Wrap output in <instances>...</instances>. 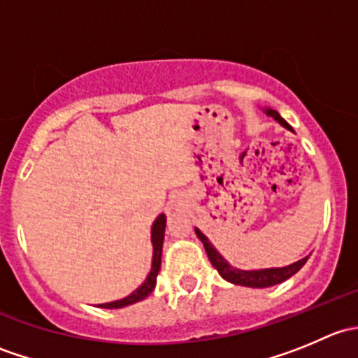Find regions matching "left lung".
<instances>
[{
    "instance_id": "obj_1",
    "label": "left lung",
    "mask_w": 358,
    "mask_h": 358,
    "mask_svg": "<svg viewBox=\"0 0 358 358\" xmlns=\"http://www.w3.org/2000/svg\"><path fill=\"white\" fill-rule=\"evenodd\" d=\"M263 112H265L266 115H270V117L275 119L280 126L291 129V126L287 124L286 119L280 117V114L277 110L270 109V107H263ZM196 236L199 237L201 243L204 244V249H206V252H208V258H209V262H211V265L218 270V273L223 277V279L229 280V282H232V284H236V286L258 287V289H262V287L275 286V284L284 282V280H287L289 277L294 275V273L298 272L303 265H305L306 259H308V256H305V258L298 259V262L291 263V265L280 266V268L243 270V268H237V266L230 265V263L227 262L222 255H220L218 249L213 246L211 241H209L199 229H196Z\"/></svg>"
}]
</instances>
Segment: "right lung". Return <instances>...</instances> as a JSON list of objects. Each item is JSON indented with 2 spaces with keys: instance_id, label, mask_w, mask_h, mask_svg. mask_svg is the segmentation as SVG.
<instances>
[{
  "instance_id": "1",
  "label": "right lung",
  "mask_w": 358,
  "mask_h": 358,
  "mask_svg": "<svg viewBox=\"0 0 358 358\" xmlns=\"http://www.w3.org/2000/svg\"><path fill=\"white\" fill-rule=\"evenodd\" d=\"M164 230H166V215L161 213L152 223V230H150V241H152V265H150V272L147 273L145 280L136 287L131 294H128L126 298L115 299L110 303H102V305H96L99 308H122V306L133 305L136 301H142L145 299L150 292L154 291L157 282V273L161 270V256H162V243H164Z\"/></svg>"
}]
</instances>
